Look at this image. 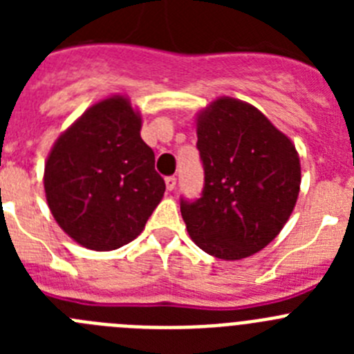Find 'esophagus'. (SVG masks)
Returning a JSON list of instances; mask_svg holds the SVG:
<instances>
[{"mask_svg": "<svg viewBox=\"0 0 354 354\" xmlns=\"http://www.w3.org/2000/svg\"><path fill=\"white\" fill-rule=\"evenodd\" d=\"M165 183H167L168 192H171V189L175 187V184H177V179H175V175H170V177H167V179H165Z\"/></svg>", "mask_w": 354, "mask_h": 354, "instance_id": "obj_1", "label": "esophagus"}]
</instances>
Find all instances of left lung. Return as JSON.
<instances>
[{
    "instance_id": "1",
    "label": "left lung",
    "mask_w": 354,
    "mask_h": 354,
    "mask_svg": "<svg viewBox=\"0 0 354 354\" xmlns=\"http://www.w3.org/2000/svg\"><path fill=\"white\" fill-rule=\"evenodd\" d=\"M204 167L200 198L180 196V214L198 248L239 261L268 246L299 193L296 147L257 108L221 97L196 124Z\"/></svg>"
}]
</instances>
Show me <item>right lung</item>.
Here are the masks:
<instances>
[{"instance_id":"right-lung-1","label":"right lung","mask_w":354,"mask_h":354,"mask_svg":"<svg viewBox=\"0 0 354 354\" xmlns=\"http://www.w3.org/2000/svg\"><path fill=\"white\" fill-rule=\"evenodd\" d=\"M142 118L124 97H109L56 140L44 187L55 220L84 248L109 252L140 236L167 184Z\"/></svg>"}]
</instances>
